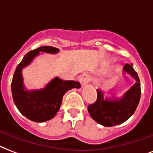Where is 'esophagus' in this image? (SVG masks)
Returning <instances> with one entry per match:
<instances>
[{
  "instance_id": "esophagus-1",
  "label": "esophagus",
  "mask_w": 153,
  "mask_h": 153,
  "mask_svg": "<svg viewBox=\"0 0 153 153\" xmlns=\"http://www.w3.org/2000/svg\"><path fill=\"white\" fill-rule=\"evenodd\" d=\"M90 80H91V77H90V76L89 74H83L80 77V82H81L82 86L86 85L87 84L89 83Z\"/></svg>"
}]
</instances>
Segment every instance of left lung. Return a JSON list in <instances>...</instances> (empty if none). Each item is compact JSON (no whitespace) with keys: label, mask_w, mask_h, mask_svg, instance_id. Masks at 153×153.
Masks as SVG:
<instances>
[{"label":"left lung","mask_w":153,"mask_h":153,"mask_svg":"<svg viewBox=\"0 0 153 153\" xmlns=\"http://www.w3.org/2000/svg\"><path fill=\"white\" fill-rule=\"evenodd\" d=\"M133 64H125L123 72L135 80V83L123 96L104 98V94L97 89V98L94 103L88 106V111L94 121L104 127H113L127 121L136 110L140 99V83L137 73L132 68Z\"/></svg>","instance_id":"left-lung-1"}]
</instances>
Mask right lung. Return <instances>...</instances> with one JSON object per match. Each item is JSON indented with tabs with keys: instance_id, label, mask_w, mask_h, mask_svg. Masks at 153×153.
I'll return each mask as SVG.
<instances>
[{
	"instance_id": "add662e5",
	"label": "right lung",
	"mask_w": 153,
	"mask_h": 153,
	"mask_svg": "<svg viewBox=\"0 0 153 153\" xmlns=\"http://www.w3.org/2000/svg\"><path fill=\"white\" fill-rule=\"evenodd\" d=\"M59 51L49 46L30 51L24 56L14 72L11 84L13 99L21 114L31 121L42 123L53 119L60 108L64 94L73 88H81L78 81H63L59 77L54 78L42 89L27 90L25 88L22 68L30 64L40 52L56 54Z\"/></svg>"
}]
</instances>
